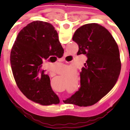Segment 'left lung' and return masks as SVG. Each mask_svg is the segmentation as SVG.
I'll use <instances>...</instances> for the list:
<instances>
[{
  "mask_svg": "<svg viewBox=\"0 0 130 130\" xmlns=\"http://www.w3.org/2000/svg\"><path fill=\"white\" fill-rule=\"evenodd\" d=\"M72 39L79 46L77 55H85L87 60L80 72L81 87L67 100L90 106L105 96L118 80L121 69L119 47L108 30L98 23L81 26Z\"/></svg>",
  "mask_w": 130,
  "mask_h": 130,
  "instance_id": "8db88e82",
  "label": "left lung"
}]
</instances>
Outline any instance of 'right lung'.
<instances>
[{
    "instance_id": "obj_1",
    "label": "right lung",
    "mask_w": 130,
    "mask_h": 130,
    "mask_svg": "<svg viewBox=\"0 0 130 130\" xmlns=\"http://www.w3.org/2000/svg\"><path fill=\"white\" fill-rule=\"evenodd\" d=\"M63 53L58 33L51 23L36 21L21 30L11 49L10 64L18 88L28 99L42 105L59 104L42 67L43 60L60 58Z\"/></svg>"
}]
</instances>
